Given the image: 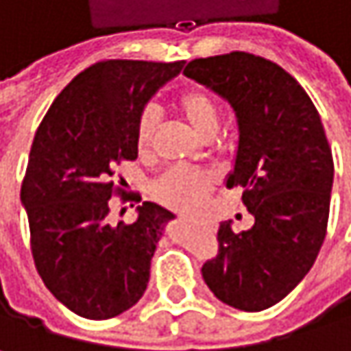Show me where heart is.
I'll use <instances>...</instances> for the list:
<instances>
[{
	"label": "heart",
	"instance_id": "heart-1",
	"mask_svg": "<svg viewBox=\"0 0 351 351\" xmlns=\"http://www.w3.org/2000/svg\"><path fill=\"white\" fill-rule=\"evenodd\" d=\"M176 106L184 115V119L191 123V128L201 138H213L217 134L219 123H221V109L207 89L191 87L182 91ZM156 123H158V115L150 107L138 115L136 144L140 152H146L150 148ZM211 189H213L211 173L201 171V169H191V167H175L154 182L152 193L162 205L173 207L176 211L193 213L203 207Z\"/></svg>",
	"mask_w": 351,
	"mask_h": 351
}]
</instances>
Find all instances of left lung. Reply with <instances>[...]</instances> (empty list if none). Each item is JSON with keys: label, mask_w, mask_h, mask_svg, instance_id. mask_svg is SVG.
Wrapping results in <instances>:
<instances>
[{"label": "left lung", "mask_w": 351, "mask_h": 351, "mask_svg": "<svg viewBox=\"0 0 351 351\" xmlns=\"http://www.w3.org/2000/svg\"><path fill=\"white\" fill-rule=\"evenodd\" d=\"M182 73L236 111L240 140L226 184L244 186L254 217L245 232L219 226L203 280L221 303L264 311L305 278L325 240L333 158L321 117L297 79L256 54L195 58Z\"/></svg>", "instance_id": "8db88e82"}]
</instances>
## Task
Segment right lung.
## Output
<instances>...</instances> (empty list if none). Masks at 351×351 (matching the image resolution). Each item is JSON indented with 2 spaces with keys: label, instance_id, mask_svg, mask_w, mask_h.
I'll use <instances>...</instances> for the list:
<instances>
[{
  "label": "right lung",
  "instance_id": "1",
  "mask_svg": "<svg viewBox=\"0 0 351 351\" xmlns=\"http://www.w3.org/2000/svg\"><path fill=\"white\" fill-rule=\"evenodd\" d=\"M182 66L184 60L95 62L60 91L36 130L20 195L36 270L85 319L119 315L142 299L150 260L175 219L150 201L138 207L134 223L113 226L107 215L111 195H123L115 169L138 158V115Z\"/></svg>",
  "mask_w": 351,
  "mask_h": 351
}]
</instances>
